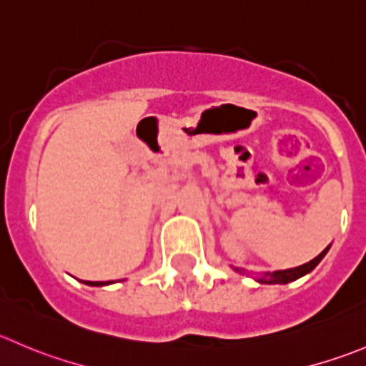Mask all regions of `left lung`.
<instances>
[{"instance_id":"obj_1","label":"left lung","mask_w":366,"mask_h":366,"mask_svg":"<svg viewBox=\"0 0 366 366\" xmlns=\"http://www.w3.org/2000/svg\"><path fill=\"white\" fill-rule=\"evenodd\" d=\"M325 254H327V248H325V250L322 252L320 255H317V257H315L313 261L306 262V264L297 266V268L279 269V272L266 273L264 277H261V279H259V281L266 282V285H288V282L297 281V279H299V277H302V275H306V273H310L311 269H313L315 266H317L318 262L322 261V257H324Z\"/></svg>"}]
</instances>
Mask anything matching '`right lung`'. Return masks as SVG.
<instances>
[{
    "label": "right lung",
    "mask_w": 366,
    "mask_h": 366,
    "mask_svg": "<svg viewBox=\"0 0 366 366\" xmlns=\"http://www.w3.org/2000/svg\"><path fill=\"white\" fill-rule=\"evenodd\" d=\"M85 285H89V286H104V285H109V282H91V281H87V282H85Z\"/></svg>",
    "instance_id": "right-lung-1"
}]
</instances>
